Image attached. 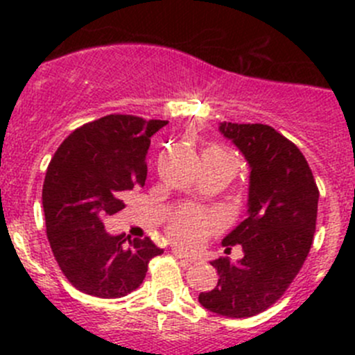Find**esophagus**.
<instances>
[{
    "mask_svg": "<svg viewBox=\"0 0 355 355\" xmlns=\"http://www.w3.org/2000/svg\"><path fill=\"white\" fill-rule=\"evenodd\" d=\"M173 254H175V256H177V259H180V263L184 264V266H189V264L194 263V257H189L187 254L182 252L180 249H175Z\"/></svg>",
    "mask_w": 355,
    "mask_h": 355,
    "instance_id": "obj_1",
    "label": "esophagus"
}]
</instances>
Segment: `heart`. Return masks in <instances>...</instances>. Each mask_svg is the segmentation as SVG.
I'll return each mask as SVG.
<instances>
[{
    "mask_svg": "<svg viewBox=\"0 0 355 355\" xmlns=\"http://www.w3.org/2000/svg\"><path fill=\"white\" fill-rule=\"evenodd\" d=\"M223 153V151H221ZM218 228L216 221L200 207L185 206L178 209L168 221V235L178 245L194 247Z\"/></svg>",
    "mask_w": 355,
    "mask_h": 355,
    "instance_id": "1",
    "label": "heart"
}]
</instances>
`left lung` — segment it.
Returning <instances> with one entry per match:
<instances>
[{
  "label": "left lung",
  "mask_w": 355,
  "mask_h": 355,
  "mask_svg": "<svg viewBox=\"0 0 355 355\" xmlns=\"http://www.w3.org/2000/svg\"><path fill=\"white\" fill-rule=\"evenodd\" d=\"M250 166L249 216L223 239L225 252L242 245L237 264L218 257L220 280L200 292L206 309L227 318H250L273 306L302 268L318 218V191L309 164L287 137L263 123L220 125Z\"/></svg>",
  "instance_id": "left-lung-1"
}]
</instances>
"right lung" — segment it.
I'll return each instance as SVG.
<instances>
[{
    "label": "right lung",
    "mask_w": 355,
    "mask_h": 355,
    "mask_svg": "<svg viewBox=\"0 0 355 355\" xmlns=\"http://www.w3.org/2000/svg\"><path fill=\"white\" fill-rule=\"evenodd\" d=\"M168 121L108 114L62 142L42 185L46 234L67 280L80 292L116 299L135 290L163 254L149 237L106 234L103 220L123 209L121 196L144 187L151 135Z\"/></svg>",
    "instance_id": "right-lung-1"
}]
</instances>
